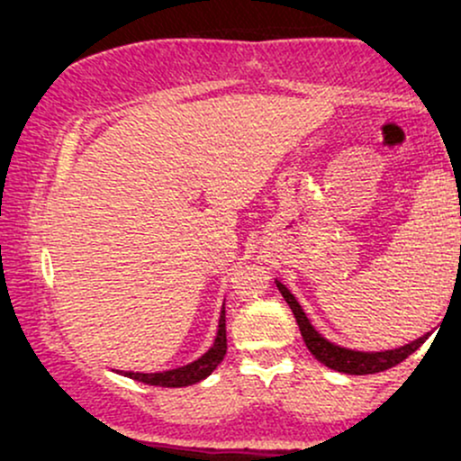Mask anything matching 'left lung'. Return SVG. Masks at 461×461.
<instances>
[{
	"label": "left lung",
	"mask_w": 461,
	"mask_h": 461,
	"mask_svg": "<svg viewBox=\"0 0 461 461\" xmlns=\"http://www.w3.org/2000/svg\"><path fill=\"white\" fill-rule=\"evenodd\" d=\"M275 284H277L279 293H282L285 303H288L290 310H293L294 319L299 322L301 336H303L305 347L310 348L312 356L319 359L321 364H325L327 368L338 370V373H347V375L382 373V370L393 368L396 364L403 362L405 357H410L411 353H414L416 348L429 338V333H425V336L416 338V340L407 342L403 347L388 348V351H356V348L333 345L331 340H327L322 333L314 330V325H312L308 316H305V312L301 308L299 301L294 299V294L290 293L279 279H275Z\"/></svg>",
	"instance_id": "obj_1"
}]
</instances>
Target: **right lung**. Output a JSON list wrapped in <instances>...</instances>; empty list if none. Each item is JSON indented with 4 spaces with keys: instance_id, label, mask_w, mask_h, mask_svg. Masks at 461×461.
<instances>
[{
    "instance_id": "right-lung-1",
    "label": "right lung",
    "mask_w": 461,
    "mask_h": 461,
    "mask_svg": "<svg viewBox=\"0 0 461 461\" xmlns=\"http://www.w3.org/2000/svg\"><path fill=\"white\" fill-rule=\"evenodd\" d=\"M227 353V333H225V308L221 310L219 319V331H216L214 345L203 353V356L194 359V362L186 364V366L162 370V373H134V370H121L125 377L136 379V382L149 384V385H162V388H184V385H193L208 377L212 370L223 362Z\"/></svg>"
}]
</instances>
